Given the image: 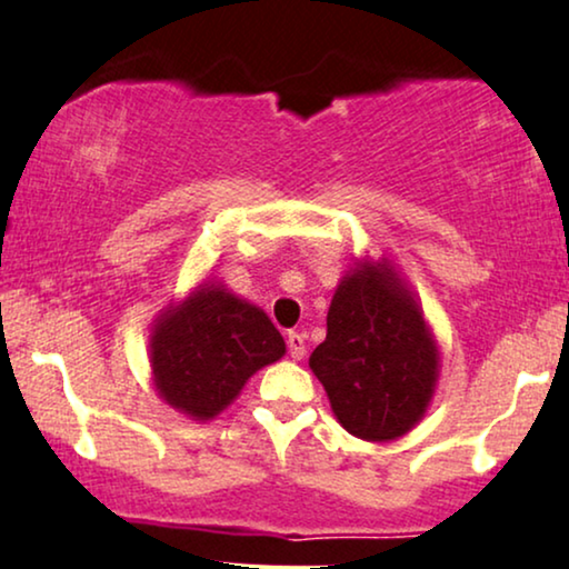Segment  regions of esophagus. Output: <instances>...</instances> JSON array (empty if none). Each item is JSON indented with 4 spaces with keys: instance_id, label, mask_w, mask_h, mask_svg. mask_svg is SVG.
I'll return each instance as SVG.
<instances>
[{
    "instance_id": "1",
    "label": "esophagus",
    "mask_w": 569,
    "mask_h": 569,
    "mask_svg": "<svg viewBox=\"0 0 569 569\" xmlns=\"http://www.w3.org/2000/svg\"><path fill=\"white\" fill-rule=\"evenodd\" d=\"M287 350H290L292 360H300L306 356V337H302L300 331H290V335H287Z\"/></svg>"
}]
</instances>
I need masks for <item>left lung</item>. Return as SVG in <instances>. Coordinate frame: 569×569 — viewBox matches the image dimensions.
Instances as JSON below:
<instances>
[{
  "label": "left lung",
  "instance_id": "obj_1",
  "mask_svg": "<svg viewBox=\"0 0 569 569\" xmlns=\"http://www.w3.org/2000/svg\"><path fill=\"white\" fill-rule=\"evenodd\" d=\"M308 366L352 437L400 439L426 416L439 379V348L387 258H366L342 277L327 313V339Z\"/></svg>",
  "mask_w": 569,
  "mask_h": 569
}]
</instances>
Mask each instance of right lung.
<instances>
[{"label": "right lung", "instance_id": "add662e5", "mask_svg": "<svg viewBox=\"0 0 569 569\" xmlns=\"http://www.w3.org/2000/svg\"><path fill=\"white\" fill-rule=\"evenodd\" d=\"M282 356L284 339L269 316L213 282L169 306L149 342L159 397L193 420L217 418L258 368Z\"/></svg>", "mask_w": 569, "mask_h": 569}]
</instances>
